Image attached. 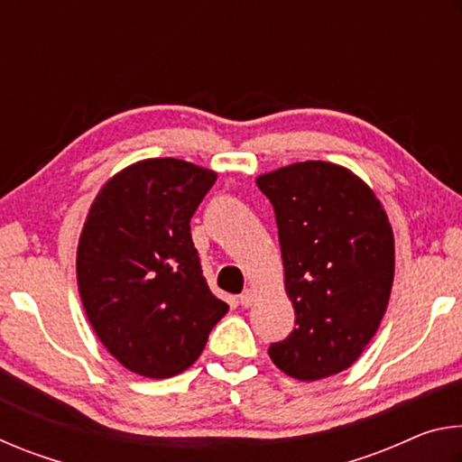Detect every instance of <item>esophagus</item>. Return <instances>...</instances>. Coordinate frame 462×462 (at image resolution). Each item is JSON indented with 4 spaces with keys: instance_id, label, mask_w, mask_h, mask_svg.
Segmentation results:
<instances>
[{
    "instance_id": "1",
    "label": "esophagus",
    "mask_w": 462,
    "mask_h": 462,
    "mask_svg": "<svg viewBox=\"0 0 462 462\" xmlns=\"http://www.w3.org/2000/svg\"><path fill=\"white\" fill-rule=\"evenodd\" d=\"M253 303H254V291H253V289H246V291L240 295V306L242 308H250V306H253Z\"/></svg>"
}]
</instances>
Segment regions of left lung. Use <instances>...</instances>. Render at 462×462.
Wrapping results in <instances>:
<instances>
[{
  "mask_svg": "<svg viewBox=\"0 0 462 462\" xmlns=\"http://www.w3.org/2000/svg\"><path fill=\"white\" fill-rule=\"evenodd\" d=\"M275 209L295 328L271 344L281 371L318 381L348 369L377 332L395 273L393 230L353 171L295 162L256 179Z\"/></svg>",
  "mask_w": 462,
  "mask_h": 462,
  "instance_id": "1",
  "label": "left lung"
}]
</instances>
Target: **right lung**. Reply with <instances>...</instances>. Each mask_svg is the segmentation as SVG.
Instances as JSON below:
<instances>
[{
  "label": "right lung",
  "instance_id": "add662e5",
  "mask_svg": "<svg viewBox=\"0 0 462 462\" xmlns=\"http://www.w3.org/2000/svg\"><path fill=\"white\" fill-rule=\"evenodd\" d=\"M214 171L146 159L114 175L91 203L77 248V283L101 344L151 379L198 361L228 303L209 291L191 217Z\"/></svg>",
  "mask_w": 462,
  "mask_h": 462
}]
</instances>
